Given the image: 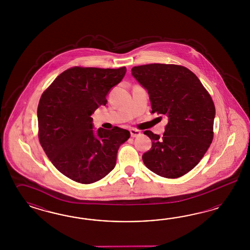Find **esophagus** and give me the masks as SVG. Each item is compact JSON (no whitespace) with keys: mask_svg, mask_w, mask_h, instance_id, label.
<instances>
[{"mask_svg":"<svg viewBox=\"0 0 250 250\" xmlns=\"http://www.w3.org/2000/svg\"><path fill=\"white\" fill-rule=\"evenodd\" d=\"M130 134H131L132 137H137V136L141 135V132L139 130H137V129H131L130 130Z\"/></svg>","mask_w":250,"mask_h":250,"instance_id":"1","label":"esophagus"}]
</instances>
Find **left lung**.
<instances>
[{
    "instance_id": "obj_1",
    "label": "left lung",
    "mask_w": 250,
    "mask_h": 250,
    "mask_svg": "<svg viewBox=\"0 0 250 250\" xmlns=\"http://www.w3.org/2000/svg\"><path fill=\"white\" fill-rule=\"evenodd\" d=\"M132 75L147 90L151 113L168 118L163 136L145 131L152 147L144 153L143 162L161 177H182L201 161L212 143L215 115L212 97L197 76L181 65L136 66Z\"/></svg>"
}]
</instances>
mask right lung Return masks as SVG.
Instances as JSON below:
<instances>
[{
	"label": "right lung",
	"mask_w": 250,
	"mask_h": 250,
	"mask_svg": "<svg viewBox=\"0 0 250 250\" xmlns=\"http://www.w3.org/2000/svg\"><path fill=\"white\" fill-rule=\"evenodd\" d=\"M126 72L119 68L72 67L42 93L38 107V138L55 167L74 182H98L114 169L128 130L92 129L91 114Z\"/></svg>",
	"instance_id": "obj_1"
}]
</instances>
